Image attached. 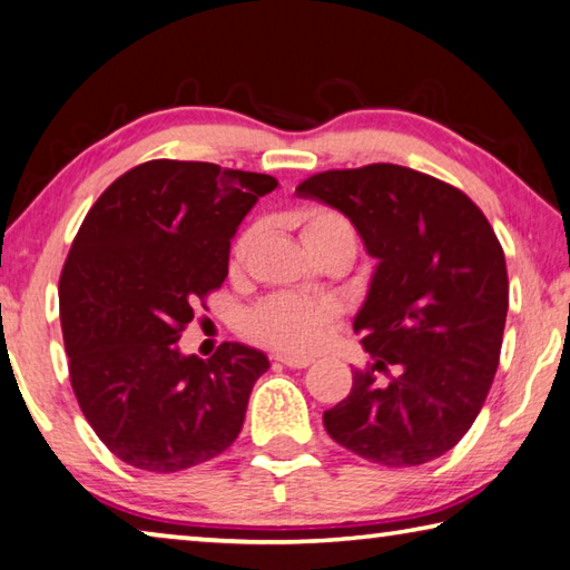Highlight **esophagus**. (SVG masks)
<instances>
[{"label": "esophagus", "instance_id": "esophagus-1", "mask_svg": "<svg viewBox=\"0 0 570 570\" xmlns=\"http://www.w3.org/2000/svg\"><path fill=\"white\" fill-rule=\"evenodd\" d=\"M276 362H282L286 366H292V370H306L308 364L314 360L312 356H294V354H276Z\"/></svg>", "mask_w": 570, "mask_h": 570}]
</instances>
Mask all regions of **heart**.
<instances>
[{"label":"heart","instance_id":"1","mask_svg":"<svg viewBox=\"0 0 570 570\" xmlns=\"http://www.w3.org/2000/svg\"><path fill=\"white\" fill-rule=\"evenodd\" d=\"M298 234H302L308 254L336 236L354 238L350 220L336 214V210L322 206L306 208L298 214ZM250 240H254V230L238 238L234 248V266L246 258ZM330 324L332 308L326 304L312 302V298L304 296H274L258 306L256 312H250L246 320V334L258 344L272 346V350L304 354L324 342Z\"/></svg>","mask_w":570,"mask_h":570}]
</instances>
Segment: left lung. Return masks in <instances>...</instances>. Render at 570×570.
<instances>
[{
    "mask_svg": "<svg viewBox=\"0 0 570 570\" xmlns=\"http://www.w3.org/2000/svg\"><path fill=\"white\" fill-rule=\"evenodd\" d=\"M296 196L344 214L377 258L354 316L374 362L324 412L326 432L387 468L445 455L498 372L508 272L495 230L462 190L392 163L320 173Z\"/></svg>",
    "mask_w": 570,
    "mask_h": 570,
    "instance_id": "8db88e82",
    "label": "left lung"
}]
</instances>
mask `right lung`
Listing matches in <instances>:
<instances>
[{"label": "right lung", "mask_w": 570, "mask_h": 570, "mask_svg": "<svg viewBox=\"0 0 570 570\" xmlns=\"http://www.w3.org/2000/svg\"><path fill=\"white\" fill-rule=\"evenodd\" d=\"M264 173L198 160H148L95 200L60 278L70 382L115 458L178 472L230 448L268 356L224 342L210 360L178 350L180 332L228 276L230 238Z\"/></svg>", "instance_id": "1"}]
</instances>
